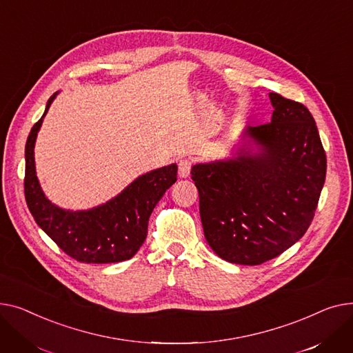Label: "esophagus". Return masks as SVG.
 Masks as SVG:
<instances>
[{
	"label": "esophagus",
	"mask_w": 353,
	"mask_h": 353,
	"mask_svg": "<svg viewBox=\"0 0 353 353\" xmlns=\"http://www.w3.org/2000/svg\"><path fill=\"white\" fill-rule=\"evenodd\" d=\"M191 168H192V162L190 159H179V162H178V175L181 178L190 176Z\"/></svg>",
	"instance_id": "obj_1"
}]
</instances>
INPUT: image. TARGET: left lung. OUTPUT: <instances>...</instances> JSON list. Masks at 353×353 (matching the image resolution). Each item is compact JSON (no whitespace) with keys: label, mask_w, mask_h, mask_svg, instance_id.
I'll return each mask as SVG.
<instances>
[{"label":"left lung","mask_w":353,"mask_h":353,"mask_svg":"<svg viewBox=\"0 0 353 353\" xmlns=\"http://www.w3.org/2000/svg\"><path fill=\"white\" fill-rule=\"evenodd\" d=\"M271 122L246 125L230 158L191 170L203 235L238 265H261L296 243L314 219L326 176L315 119L302 103L269 92Z\"/></svg>","instance_id":"left-lung-1"}]
</instances>
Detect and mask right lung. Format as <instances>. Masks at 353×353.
<instances>
[{"label": "right lung", "mask_w": 353, "mask_h": 353, "mask_svg": "<svg viewBox=\"0 0 353 353\" xmlns=\"http://www.w3.org/2000/svg\"><path fill=\"white\" fill-rule=\"evenodd\" d=\"M58 94L48 99L43 117L32 127L26 143L24 192L28 210L41 230L78 262L114 263L131 259L147 238L155 205L176 181V163L138 176L121 194L95 208H59L43 192L34 158L38 131Z\"/></svg>", "instance_id": "1"}]
</instances>
